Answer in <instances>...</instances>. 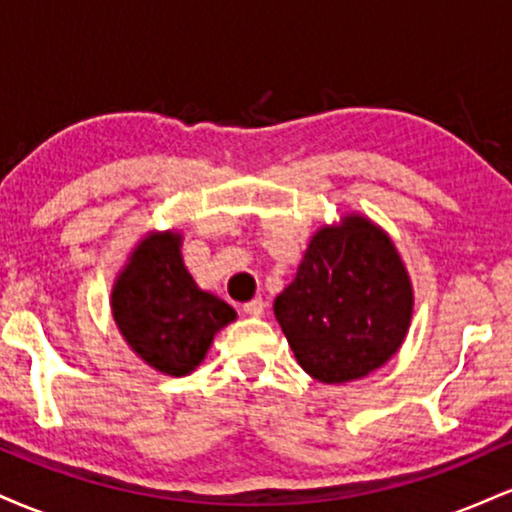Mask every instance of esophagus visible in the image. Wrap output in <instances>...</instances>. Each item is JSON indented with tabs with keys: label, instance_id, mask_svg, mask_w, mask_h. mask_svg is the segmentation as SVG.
I'll list each match as a JSON object with an SVG mask.
<instances>
[{
	"label": "esophagus",
	"instance_id": "obj_1",
	"mask_svg": "<svg viewBox=\"0 0 512 512\" xmlns=\"http://www.w3.org/2000/svg\"><path fill=\"white\" fill-rule=\"evenodd\" d=\"M243 313L245 315H252V317H260L264 313V301L262 298H252V301H248L243 305Z\"/></svg>",
	"mask_w": 512,
	"mask_h": 512
}]
</instances>
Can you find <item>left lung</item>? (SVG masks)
Listing matches in <instances>:
<instances>
[{"mask_svg": "<svg viewBox=\"0 0 512 512\" xmlns=\"http://www.w3.org/2000/svg\"><path fill=\"white\" fill-rule=\"evenodd\" d=\"M411 284L392 240L363 216L322 228L296 279L274 301L293 356L320 383H349L380 368L404 342Z\"/></svg>", "mask_w": 512, "mask_h": 512, "instance_id": "8db88e82", "label": "left lung"}]
</instances>
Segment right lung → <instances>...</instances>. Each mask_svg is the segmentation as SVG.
<instances>
[{
  "mask_svg": "<svg viewBox=\"0 0 512 512\" xmlns=\"http://www.w3.org/2000/svg\"><path fill=\"white\" fill-rule=\"evenodd\" d=\"M113 315L149 366L185 375L202 363L214 334L236 310L202 291L180 257L178 233H154L134 250L113 289Z\"/></svg>",
  "mask_w": 512,
  "mask_h": 512,
  "instance_id": "add662e5",
  "label": "right lung"
}]
</instances>
